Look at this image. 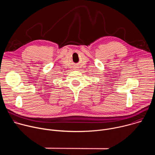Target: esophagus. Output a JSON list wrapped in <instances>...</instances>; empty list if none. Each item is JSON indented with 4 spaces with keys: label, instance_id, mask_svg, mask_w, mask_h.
Returning a JSON list of instances; mask_svg holds the SVG:
<instances>
[{
    "label": "esophagus",
    "instance_id": "obj_1",
    "mask_svg": "<svg viewBox=\"0 0 155 155\" xmlns=\"http://www.w3.org/2000/svg\"><path fill=\"white\" fill-rule=\"evenodd\" d=\"M75 70H77V68H75Z\"/></svg>",
    "mask_w": 155,
    "mask_h": 155
}]
</instances>
